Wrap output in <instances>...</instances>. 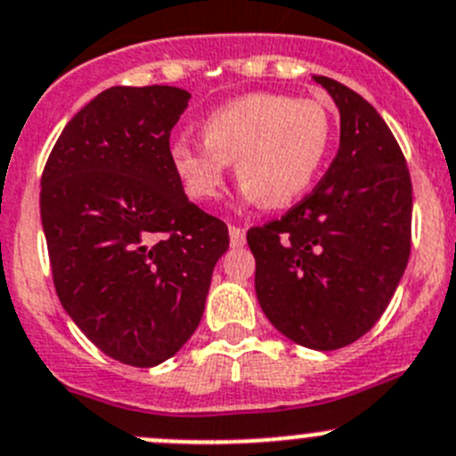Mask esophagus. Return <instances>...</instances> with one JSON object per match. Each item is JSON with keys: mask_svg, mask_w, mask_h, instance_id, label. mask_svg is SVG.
<instances>
[{"mask_svg": "<svg viewBox=\"0 0 456 456\" xmlns=\"http://www.w3.org/2000/svg\"><path fill=\"white\" fill-rule=\"evenodd\" d=\"M230 232V246L232 248H241L246 243V230L239 226H228Z\"/></svg>", "mask_w": 456, "mask_h": 456, "instance_id": "esophagus-1", "label": "esophagus"}]
</instances>
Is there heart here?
<instances>
[{
  "instance_id": "1",
  "label": "heart",
  "mask_w": 456,
  "mask_h": 456,
  "mask_svg": "<svg viewBox=\"0 0 456 456\" xmlns=\"http://www.w3.org/2000/svg\"><path fill=\"white\" fill-rule=\"evenodd\" d=\"M330 130V115L314 99L252 93L204 117V143L175 139L170 161L191 200H219L234 164L243 200L286 208L317 179Z\"/></svg>"
}]
</instances>
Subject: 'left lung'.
<instances>
[{
  "instance_id": "8db88e82",
  "label": "left lung",
  "mask_w": 456,
  "mask_h": 456,
  "mask_svg": "<svg viewBox=\"0 0 456 456\" xmlns=\"http://www.w3.org/2000/svg\"><path fill=\"white\" fill-rule=\"evenodd\" d=\"M314 81L339 108V151L304 201L248 230V246L270 323L305 348L337 350L379 322L403 277L412 182L379 112L330 77Z\"/></svg>"
}]
</instances>
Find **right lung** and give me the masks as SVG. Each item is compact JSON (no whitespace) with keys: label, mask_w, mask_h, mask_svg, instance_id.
Masks as SVG:
<instances>
[{"label":"right lung","mask_w":456,"mask_h":456,"mask_svg":"<svg viewBox=\"0 0 456 456\" xmlns=\"http://www.w3.org/2000/svg\"><path fill=\"white\" fill-rule=\"evenodd\" d=\"M191 93L112 86L66 124L42 175V226L57 297L115 362L152 368L192 337L222 219L188 201L170 161V130Z\"/></svg>","instance_id":"right-lung-1"}]
</instances>
